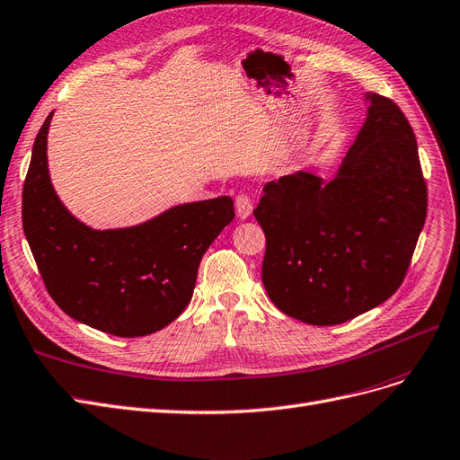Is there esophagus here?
I'll return each instance as SVG.
<instances>
[{"mask_svg":"<svg viewBox=\"0 0 460 460\" xmlns=\"http://www.w3.org/2000/svg\"><path fill=\"white\" fill-rule=\"evenodd\" d=\"M234 208H236V216H239L241 219H246V217L252 216V210H254V206H252L250 197L244 195V192H241V195L234 199Z\"/></svg>","mask_w":460,"mask_h":460,"instance_id":"1","label":"esophagus"}]
</instances>
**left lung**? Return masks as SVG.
Returning <instances> with one entry per match:
<instances>
[{
	"label": "left lung",
	"mask_w": 460,
	"mask_h": 460,
	"mask_svg": "<svg viewBox=\"0 0 460 460\" xmlns=\"http://www.w3.org/2000/svg\"><path fill=\"white\" fill-rule=\"evenodd\" d=\"M367 118L331 181L300 170L263 187L261 280L271 302L307 324H340L403 283L428 195L411 124L365 93Z\"/></svg>",
	"instance_id": "left-lung-1"
}]
</instances>
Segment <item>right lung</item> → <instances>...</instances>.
<instances>
[{
  "label": "right lung",
  "mask_w": 460,
  "mask_h": 460,
  "mask_svg": "<svg viewBox=\"0 0 460 460\" xmlns=\"http://www.w3.org/2000/svg\"><path fill=\"white\" fill-rule=\"evenodd\" d=\"M46 118L22 190V227L43 283L66 315L101 332L136 338L164 329L192 298L199 265L229 226L231 197L177 204L143 224L92 229L53 189Z\"/></svg>",
  "instance_id": "right-lung-1"
}]
</instances>
